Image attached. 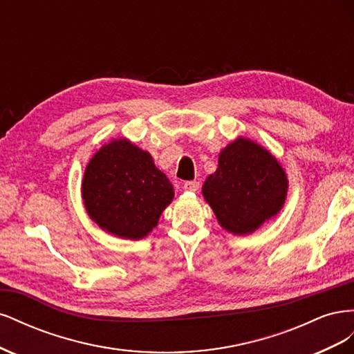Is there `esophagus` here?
<instances>
[{
	"instance_id": "obj_1",
	"label": "esophagus",
	"mask_w": 354,
	"mask_h": 354,
	"mask_svg": "<svg viewBox=\"0 0 354 354\" xmlns=\"http://www.w3.org/2000/svg\"><path fill=\"white\" fill-rule=\"evenodd\" d=\"M183 189L187 192H198L199 190V181H185Z\"/></svg>"
}]
</instances>
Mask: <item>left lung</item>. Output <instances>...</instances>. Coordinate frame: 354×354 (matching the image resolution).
<instances>
[{"mask_svg":"<svg viewBox=\"0 0 354 354\" xmlns=\"http://www.w3.org/2000/svg\"><path fill=\"white\" fill-rule=\"evenodd\" d=\"M288 180L264 147L239 137L223 149L218 168L203 183V198L221 226L246 234L276 216L286 198Z\"/></svg>","mask_w":354,"mask_h":354,"instance_id":"1","label":"left lung"}]
</instances>
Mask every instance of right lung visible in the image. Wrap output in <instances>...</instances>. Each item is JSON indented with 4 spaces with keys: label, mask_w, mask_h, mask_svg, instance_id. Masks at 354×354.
<instances>
[{
    "label": "right lung",
    "mask_w": 354,
    "mask_h": 354,
    "mask_svg": "<svg viewBox=\"0 0 354 354\" xmlns=\"http://www.w3.org/2000/svg\"><path fill=\"white\" fill-rule=\"evenodd\" d=\"M173 198V185L155 167L151 153L125 138L104 145L90 160L82 180L88 216L120 238L146 236Z\"/></svg>",
    "instance_id": "obj_1"
}]
</instances>
